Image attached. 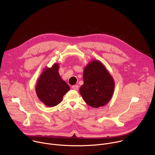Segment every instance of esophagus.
<instances>
[{
  "instance_id": "obj_1",
  "label": "esophagus",
  "mask_w": 155,
  "mask_h": 155,
  "mask_svg": "<svg viewBox=\"0 0 155 155\" xmlns=\"http://www.w3.org/2000/svg\"><path fill=\"white\" fill-rule=\"evenodd\" d=\"M72 88L74 90H76V91H78V88H79V86L78 85H74L72 86Z\"/></svg>"
}]
</instances>
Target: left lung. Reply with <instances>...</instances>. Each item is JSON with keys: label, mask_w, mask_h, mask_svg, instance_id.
<instances>
[{"label": "left lung", "mask_w": 155, "mask_h": 155, "mask_svg": "<svg viewBox=\"0 0 155 155\" xmlns=\"http://www.w3.org/2000/svg\"><path fill=\"white\" fill-rule=\"evenodd\" d=\"M83 77L84 83L80 93L87 105L99 108L111 100L115 81L101 62L93 60L88 63L84 69Z\"/></svg>", "instance_id": "left-lung-1"}]
</instances>
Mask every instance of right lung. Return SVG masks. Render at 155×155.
<instances>
[{
  "mask_svg": "<svg viewBox=\"0 0 155 155\" xmlns=\"http://www.w3.org/2000/svg\"><path fill=\"white\" fill-rule=\"evenodd\" d=\"M58 63L52 67L44 69L35 86V91L39 100L45 105L53 107L59 104L70 87L60 77Z\"/></svg>",
  "mask_w": 155,
  "mask_h": 155,
  "instance_id": "add662e5",
  "label": "right lung"
}]
</instances>
